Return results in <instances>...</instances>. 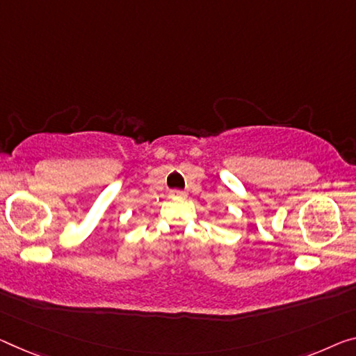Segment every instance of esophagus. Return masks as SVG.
<instances>
[{
	"label": "esophagus",
	"mask_w": 356,
	"mask_h": 356,
	"mask_svg": "<svg viewBox=\"0 0 356 356\" xmlns=\"http://www.w3.org/2000/svg\"><path fill=\"white\" fill-rule=\"evenodd\" d=\"M184 191H181V189H172L170 191V195L172 197H184Z\"/></svg>",
	"instance_id": "1"
}]
</instances>
